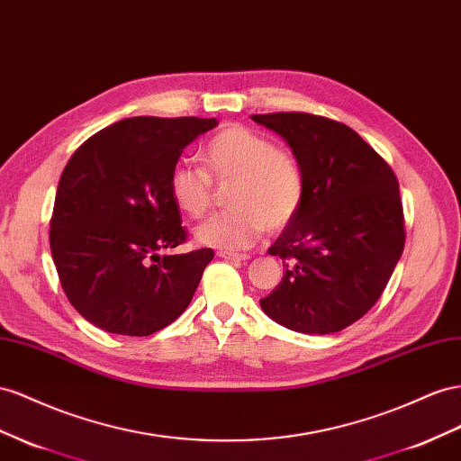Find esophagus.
<instances>
[{"label": "esophagus", "mask_w": 461, "mask_h": 461, "mask_svg": "<svg viewBox=\"0 0 461 461\" xmlns=\"http://www.w3.org/2000/svg\"><path fill=\"white\" fill-rule=\"evenodd\" d=\"M219 258H225V259H230V261L250 259V256H248V254H236V252H219Z\"/></svg>", "instance_id": "34e87169"}]
</instances>
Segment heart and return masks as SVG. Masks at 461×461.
Wrapping results in <instances>:
<instances>
[{"label": "heart", "mask_w": 461, "mask_h": 461, "mask_svg": "<svg viewBox=\"0 0 461 461\" xmlns=\"http://www.w3.org/2000/svg\"><path fill=\"white\" fill-rule=\"evenodd\" d=\"M202 167L180 160L168 174V192L184 215L202 217L215 182H229L227 211L211 215L194 230L195 240L225 252L252 246L264 229L289 225L303 207L306 178L289 149L244 126L217 131L200 151Z\"/></svg>", "instance_id": "heart-1"}]
</instances>
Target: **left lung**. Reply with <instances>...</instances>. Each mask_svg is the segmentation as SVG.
Masks as SVG:
<instances>
[{
	"instance_id": "left-lung-1",
	"label": "left lung",
	"mask_w": 461,
	"mask_h": 461,
	"mask_svg": "<svg viewBox=\"0 0 461 461\" xmlns=\"http://www.w3.org/2000/svg\"><path fill=\"white\" fill-rule=\"evenodd\" d=\"M301 160V211L269 246L283 279L259 301L298 333L341 331L376 304L405 244L400 184L390 165L345 123L304 112L254 114Z\"/></svg>"
}]
</instances>
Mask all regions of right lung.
I'll use <instances>...</instances> for the list:
<instances>
[{
  "instance_id": "right-lung-1",
  "label": "right lung",
  "mask_w": 461,
  "mask_h": 461,
  "mask_svg": "<svg viewBox=\"0 0 461 461\" xmlns=\"http://www.w3.org/2000/svg\"><path fill=\"white\" fill-rule=\"evenodd\" d=\"M215 118L120 120L71 155L58 184L50 250L73 308L118 335H151L192 303L211 248L160 254L185 240L168 174Z\"/></svg>"
}]
</instances>
